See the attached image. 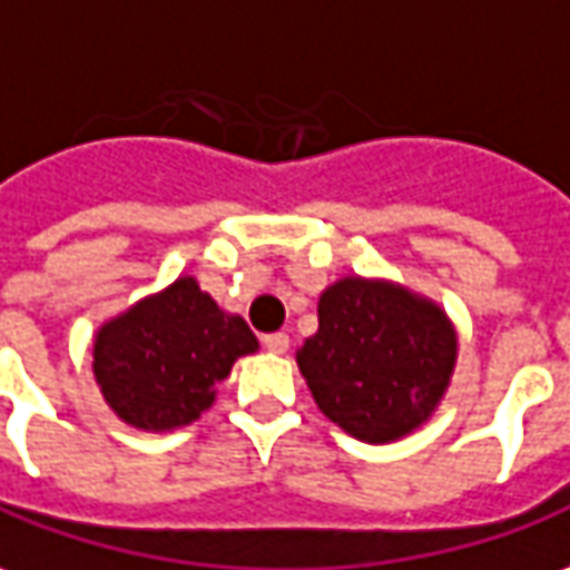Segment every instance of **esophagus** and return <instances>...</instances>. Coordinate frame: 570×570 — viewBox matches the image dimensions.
Instances as JSON below:
<instances>
[{
	"mask_svg": "<svg viewBox=\"0 0 570 570\" xmlns=\"http://www.w3.org/2000/svg\"><path fill=\"white\" fill-rule=\"evenodd\" d=\"M263 347L269 353H288V347H292V337L285 335V332H273V335L263 337Z\"/></svg>",
	"mask_w": 570,
	"mask_h": 570,
	"instance_id": "obj_1",
	"label": "esophagus"
}]
</instances>
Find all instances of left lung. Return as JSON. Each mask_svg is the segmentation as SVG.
I'll return each instance as SVG.
<instances>
[{
	"label": "left lung",
	"mask_w": 570,
	"mask_h": 570,
	"mask_svg": "<svg viewBox=\"0 0 570 570\" xmlns=\"http://www.w3.org/2000/svg\"><path fill=\"white\" fill-rule=\"evenodd\" d=\"M297 368L325 419L366 443L419 431L450 391L459 332L446 309L391 278L344 276L320 294Z\"/></svg>",
	"instance_id": "8db88e82"
}]
</instances>
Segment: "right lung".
<instances>
[{
  "instance_id": "obj_1",
  "label": "right lung",
  "mask_w": 570,
  "mask_h": 570,
  "mask_svg": "<svg viewBox=\"0 0 570 570\" xmlns=\"http://www.w3.org/2000/svg\"><path fill=\"white\" fill-rule=\"evenodd\" d=\"M261 351L238 313L179 276L98 325L92 375L108 410L139 431H176L214 406L235 360Z\"/></svg>"
}]
</instances>
